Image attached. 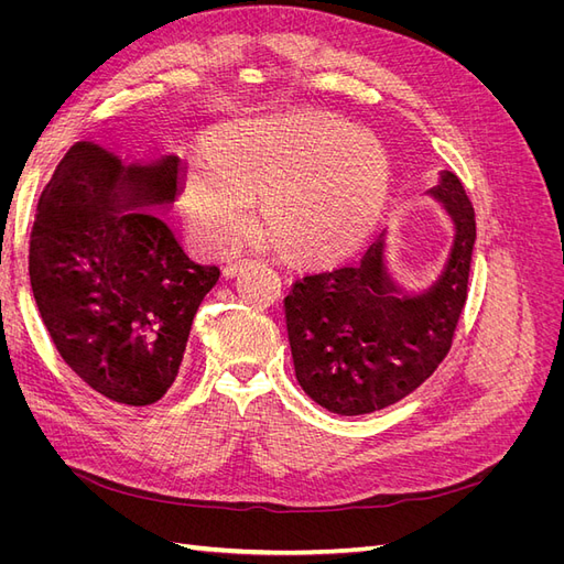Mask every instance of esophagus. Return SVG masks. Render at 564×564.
I'll return each mask as SVG.
<instances>
[{
	"mask_svg": "<svg viewBox=\"0 0 564 564\" xmlns=\"http://www.w3.org/2000/svg\"><path fill=\"white\" fill-rule=\"evenodd\" d=\"M242 265H247V261H235V263H228V265H224V278L226 280H232L237 272L242 270Z\"/></svg>",
	"mask_w": 564,
	"mask_h": 564,
	"instance_id": "obj_1",
	"label": "esophagus"
}]
</instances>
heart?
I'll return each instance as SVG.
<instances>
[{
	"mask_svg": "<svg viewBox=\"0 0 564 564\" xmlns=\"http://www.w3.org/2000/svg\"><path fill=\"white\" fill-rule=\"evenodd\" d=\"M383 148L350 124L313 115L242 119L220 129L209 155L183 160L178 202L209 253L240 245L263 197V224L299 259L346 256L377 224L388 195Z\"/></svg>",
	"mask_w": 564,
	"mask_h": 564,
	"instance_id": "1",
	"label": "heart"
}]
</instances>
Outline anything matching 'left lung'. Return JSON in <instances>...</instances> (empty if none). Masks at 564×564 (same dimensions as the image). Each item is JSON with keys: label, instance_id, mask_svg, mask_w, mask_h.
<instances>
[{"label": "left lung", "instance_id": "8db88e82", "mask_svg": "<svg viewBox=\"0 0 564 564\" xmlns=\"http://www.w3.org/2000/svg\"><path fill=\"white\" fill-rule=\"evenodd\" d=\"M425 195L452 224L447 261L431 284L409 289L398 282L383 230L360 261L308 272L284 299L296 381L327 412L360 416L395 404L452 348L466 303L475 212L452 172H442Z\"/></svg>", "mask_w": 564, "mask_h": 564}]
</instances>
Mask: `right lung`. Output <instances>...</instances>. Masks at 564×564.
I'll return each mask as SVG.
<instances>
[{
  "label": "right lung",
  "instance_id": "1",
  "mask_svg": "<svg viewBox=\"0 0 564 564\" xmlns=\"http://www.w3.org/2000/svg\"><path fill=\"white\" fill-rule=\"evenodd\" d=\"M181 158L122 160L91 141L65 152L37 204L30 284L44 327L77 377L129 406L172 388L199 303L218 282L162 214Z\"/></svg>",
  "mask_w": 564,
  "mask_h": 564
}]
</instances>
